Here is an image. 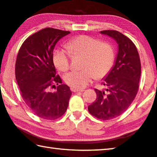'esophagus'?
Instances as JSON below:
<instances>
[{
	"mask_svg": "<svg viewBox=\"0 0 157 157\" xmlns=\"http://www.w3.org/2000/svg\"><path fill=\"white\" fill-rule=\"evenodd\" d=\"M71 91L73 92H83L84 91V89H74V88H71Z\"/></svg>",
	"mask_w": 157,
	"mask_h": 157,
	"instance_id": "obj_1",
	"label": "esophagus"
}]
</instances>
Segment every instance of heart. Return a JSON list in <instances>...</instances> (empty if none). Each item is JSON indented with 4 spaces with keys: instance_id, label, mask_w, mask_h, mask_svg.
Instances as JSON below:
<instances>
[{
    "instance_id": "heart-1",
    "label": "heart",
    "mask_w": 157,
    "mask_h": 157,
    "mask_svg": "<svg viewBox=\"0 0 157 157\" xmlns=\"http://www.w3.org/2000/svg\"><path fill=\"white\" fill-rule=\"evenodd\" d=\"M66 46L73 55L84 56L83 70L71 71L64 76L65 82L72 88L84 89L95 77H105L112 67L115 53L110 44L102 43L88 35H79L69 40ZM70 57L67 50L58 49L53 55V62L58 70L64 72L70 67Z\"/></svg>"
}]
</instances>
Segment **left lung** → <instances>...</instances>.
Returning a JSON list of instances; mask_svg holds the SVG:
<instances>
[{"mask_svg":"<svg viewBox=\"0 0 157 157\" xmlns=\"http://www.w3.org/2000/svg\"><path fill=\"white\" fill-rule=\"evenodd\" d=\"M101 34L111 37L118 44L115 63L103 79L107 87L95 89L96 100L88 107L97 118L110 120L124 112L137 94L141 66L139 52L130 39L116 30H103Z\"/></svg>","mask_w":157,"mask_h":157,"instance_id":"8db88e82","label":"left lung"}]
</instances>
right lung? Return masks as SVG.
I'll return each instance as SVG.
<instances>
[{"mask_svg": "<svg viewBox=\"0 0 157 157\" xmlns=\"http://www.w3.org/2000/svg\"><path fill=\"white\" fill-rule=\"evenodd\" d=\"M70 33L44 28L26 39L18 53L15 75L21 95L33 113L43 119L59 118L68 108L72 92L56 75L53 50L61 39ZM52 88L56 91H50Z\"/></svg>", "mask_w": 157, "mask_h": 157, "instance_id": "add662e5", "label": "right lung"}]
</instances>
